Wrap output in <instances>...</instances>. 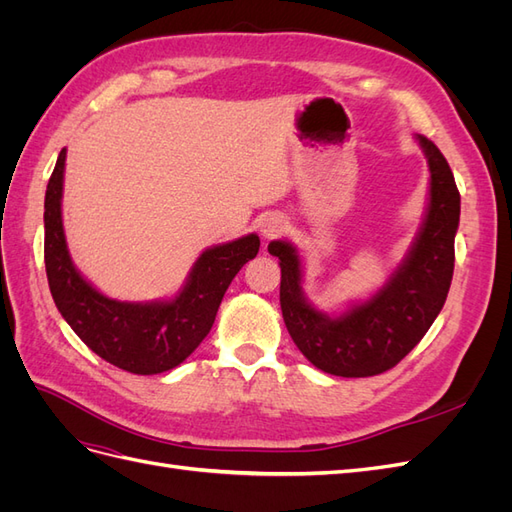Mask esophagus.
<instances>
[{
	"mask_svg": "<svg viewBox=\"0 0 512 512\" xmlns=\"http://www.w3.org/2000/svg\"><path fill=\"white\" fill-rule=\"evenodd\" d=\"M284 228H286V220L277 213L265 215V218H262V222H260V232H262V237H265V239L282 235Z\"/></svg>",
	"mask_w": 512,
	"mask_h": 512,
	"instance_id": "esophagus-1",
	"label": "esophagus"
}]
</instances>
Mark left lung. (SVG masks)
I'll return each instance as SVG.
<instances>
[{
    "instance_id": "8db88e82",
    "label": "left lung",
    "mask_w": 512,
    "mask_h": 512,
    "mask_svg": "<svg viewBox=\"0 0 512 512\" xmlns=\"http://www.w3.org/2000/svg\"><path fill=\"white\" fill-rule=\"evenodd\" d=\"M429 164V207L406 260L374 297L342 316H327L305 299L301 258L288 241H271L280 258V305L292 342L324 374L367 378L395 367L438 318L455 269L461 198L453 170L429 138L416 136Z\"/></svg>"
}]
</instances>
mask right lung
Here are the masks:
<instances>
[{
    "label": "right lung",
    "instance_id": "obj_1",
    "mask_svg": "<svg viewBox=\"0 0 512 512\" xmlns=\"http://www.w3.org/2000/svg\"><path fill=\"white\" fill-rule=\"evenodd\" d=\"M64 166L66 149H61L44 196V265L59 314L87 348L130 374L151 376L177 367L211 331L232 277L247 260L256 258L258 235L205 250L175 299L153 303L108 299L72 265L61 222Z\"/></svg>",
    "mask_w": 512,
    "mask_h": 512
}]
</instances>
